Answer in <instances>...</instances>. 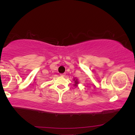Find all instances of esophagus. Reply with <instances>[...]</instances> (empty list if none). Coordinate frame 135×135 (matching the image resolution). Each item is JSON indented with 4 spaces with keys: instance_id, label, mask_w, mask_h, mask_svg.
I'll list each match as a JSON object with an SVG mask.
<instances>
[{
    "instance_id": "obj_1",
    "label": "esophagus",
    "mask_w": 135,
    "mask_h": 135,
    "mask_svg": "<svg viewBox=\"0 0 135 135\" xmlns=\"http://www.w3.org/2000/svg\"><path fill=\"white\" fill-rule=\"evenodd\" d=\"M60 76L62 77H64L65 76V73H62V74H60Z\"/></svg>"
}]
</instances>
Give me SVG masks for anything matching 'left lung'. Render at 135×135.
Wrapping results in <instances>:
<instances>
[{
  "label": "left lung",
  "mask_w": 135,
  "mask_h": 135,
  "mask_svg": "<svg viewBox=\"0 0 135 135\" xmlns=\"http://www.w3.org/2000/svg\"><path fill=\"white\" fill-rule=\"evenodd\" d=\"M75 82H76V84H77V83H78V82H77V80H76V81H75ZM75 86H76V84H75Z\"/></svg>",
  "instance_id": "left-lung-1"
}]
</instances>
